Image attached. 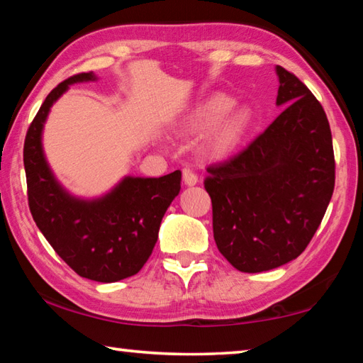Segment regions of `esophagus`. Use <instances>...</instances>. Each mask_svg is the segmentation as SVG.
Segmentation results:
<instances>
[{
    "mask_svg": "<svg viewBox=\"0 0 363 363\" xmlns=\"http://www.w3.org/2000/svg\"><path fill=\"white\" fill-rule=\"evenodd\" d=\"M182 179H184V182L187 184V186H195V184L199 182V176H196L195 171H192L190 168H184L182 169Z\"/></svg>",
    "mask_w": 363,
    "mask_h": 363,
    "instance_id": "1",
    "label": "esophagus"
}]
</instances>
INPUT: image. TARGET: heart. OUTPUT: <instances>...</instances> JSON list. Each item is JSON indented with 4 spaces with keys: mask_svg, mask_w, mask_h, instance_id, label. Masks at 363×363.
Listing matches in <instances>:
<instances>
[{
    "mask_svg": "<svg viewBox=\"0 0 363 363\" xmlns=\"http://www.w3.org/2000/svg\"><path fill=\"white\" fill-rule=\"evenodd\" d=\"M232 107V101L225 96H214L210 101H206L203 106H200L199 110L190 118V130L200 131L211 128L214 123H218L223 116L229 112ZM251 116L247 110H238L220 123L213 133L210 139V150L214 155H224L240 144L243 134L247 133L250 126Z\"/></svg>",
    "mask_w": 363,
    "mask_h": 363,
    "instance_id": "obj_1",
    "label": "heart"
}]
</instances>
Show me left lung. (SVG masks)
<instances>
[{"label":"left lung","instance_id":"1","mask_svg":"<svg viewBox=\"0 0 363 363\" xmlns=\"http://www.w3.org/2000/svg\"><path fill=\"white\" fill-rule=\"evenodd\" d=\"M277 118L224 162L206 168L218 250L242 272L298 257L312 240L335 190L327 113L311 89L277 65Z\"/></svg>","mask_w":363,"mask_h":363}]
</instances>
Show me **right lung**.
Masks as SVG:
<instances>
[{
  "instance_id": "right-lung-1",
  "label": "right lung",
  "mask_w": 363,
  "mask_h": 363,
  "mask_svg": "<svg viewBox=\"0 0 363 363\" xmlns=\"http://www.w3.org/2000/svg\"><path fill=\"white\" fill-rule=\"evenodd\" d=\"M82 72L59 83L30 123L23 143L28 206L54 251L79 277L110 284L138 274L155 247L162 219L181 190V171L162 177H126L101 200L83 201L64 192L49 171L41 130L49 108Z\"/></svg>"
}]
</instances>
